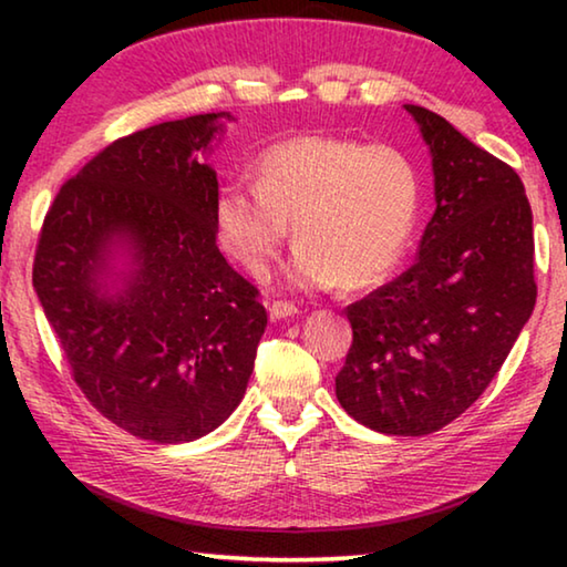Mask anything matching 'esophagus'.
<instances>
[{"label":"esophagus","instance_id":"esophagus-1","mask_svg":"<svg viewBox=\"0 0 567 567\" xmlns=\"http://www.w3.org/2000/svg\"><path fill=\"white\" fill-rule=\"evenodd\" d=\"M300 310H297V307L292 305V302H287V300H275L272 305H270V318L272 320H285V318H292V315H297Z\"/></svg>","mask_w":567,"mask_h":567}]
</instances>
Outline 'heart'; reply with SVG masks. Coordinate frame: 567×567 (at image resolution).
<instances>
[{
    "mask_svg": "<svg viewBox=\"0 0 567 567\" xmlns=\"http://www.w3.org/2000/svg\"><path fill=\"white\" fill-rule=\"evenodd\" d=\"M255 175L257 187L227 182L215 199L219 247L252 277L272 270L290 225V280L305 290H370L408 257L422 177L398 147L310 134L265 150Z\"/></svg>",
    "mask_w": 567,
    "mask_h": 567,
    "instance_id": "heart-1",
    "label": "heart"
}]
</instances>
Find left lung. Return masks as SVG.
<instances>
[{
	"label": "left lung",
	"instance_id": "left-lung-1",
	"mask_svg": "<svg viewBox=\"0 0 567 567\" xmlns=\"http://www.w3.org/2000/svg\"><path fill=\"white\" fill-rule=\"evenodd\" d=\"M433 155L435 215L417 262L352 302L334 378L348 415L385 435L435 433L491 385L530 320L533 213L517 172L417 104Z\"/></svg>",
	"mask_w": 567,
	"mask_h": 567
}]
</instances>
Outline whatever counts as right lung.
Segmentation results:
<instances>
[{"mask_svg":"<svg viewBox=\"0 0 567 567\" xmlns=\"http://www.w3.org/2000/svg\"><path fill=\"white\" fill-rule=\"evenodd\" d=\"M229 112L114 140L66 179L44 217L32 285L76 388L152 443H189L233 415L267 312L217 247V172L199 155ZM131 270L110 293L111 247Z\"/></svg>","mask_w":567,"mask_h":567,"instance_id":"1","label":"right lung"}]
</instances>
